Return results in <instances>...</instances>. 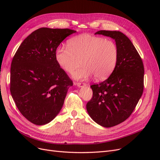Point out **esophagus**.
I'll return each instance as SVG.
<instances>
[{
  "label": "esophagus",
  "mask_w": 160,
  "mask_h": 160,
  "mask_svg": "<svg viewBox=\"0 0 160 160\" xmlns=\"http://www.w3.org/2000/svg\"><path fill=\"white\" fill-rule=\"evenodd\" d=\"M74 84L75 85H77L78 87H79V88H82V87H85L86 86V84L84 83H79V82H75V83H74Z\"/></svg>",
  "instance_id": "34e87169"
}]
</instances>
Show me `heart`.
<instances>
[{
  "label": "heart",
  "mask_w": 160,
  "mask_h": 160,
  "mask_svg": "<svg viewBox=\"0 0 160 160\" xmlns=\"http://www.w3.org/2000/svg\"><path fill=\"white\" fill-rule=\"evenodd\" d=\"M55 59L61 68L73 73L78 80L89 78L92 75L96 80L107 78L113 72L119 59V49L111 39L84 33L67 41V47L59 46L55 51Z\"/></svg>",
  "instance_id": "b5f03b06"
}]
</instances>
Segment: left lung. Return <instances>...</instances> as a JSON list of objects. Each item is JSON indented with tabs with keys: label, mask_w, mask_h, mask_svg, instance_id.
I'll return each mask as SVG.
<instances>
[{
	"label": "left lung",
	"mask_w": 160,
	"mask_h": 160,
	"mask_svg": "<svg viewBox=\"0 0 160 160\" xmlns=\"http://www.w3.org/2000/svg\"><path fill=\"white\" fill-rule=\"evenodd\" d=\"M95 35L109 37L119 49V59L109 78L91 85V99L87 111L97 123L111 128L126 120L132 115L143 91L144 67L138 51L123 33L99 31Z\"/></svg>",
	"instance_id": "8db88e82"
}]
</instances>
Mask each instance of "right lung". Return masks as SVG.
<instances>
[{"label": "right lung", "instance_id": "right-lung-1", "mask_svg": "<svg viewBox=\"0 0 160 160\" xmlns=\"http://www.w3.org/2000/svg\"><path fill=\"white\" fill-rule=\"evenodd\" d=\"M75 31L40 28L19 46L11 62L10 91L18 109L31 123L42 125L59 113L72 81L55 59L60 43Z\"/></svg>", "mask_w": 160, "mask_h": 160}]
</instances>
